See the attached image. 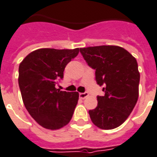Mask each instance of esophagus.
<instances>
[{
    "instance_id": "34e87169",
    "label": "esophagus",
    "mask_w": 157,
    "mask_h": 157,
    "mask_svg": "<svg viewBox=\"0 0 157 157\" xmlns=\"http://www.w3.org/2000/svg\"><path fill=\"white\" fill-rule=\"evenodd\" d=\"M89 95V93L88 92H84V93H79V98L80 99H85Z\"/></svg>"
}]
</instances>
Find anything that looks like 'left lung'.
<instances>
[{
	"label": "left lung",
	"instance_id": "left-lung-1",
	"mask_svg": "<svg viewBox=\"0 0 157 157\" xmlns=\"http://www.w3.org/2000/svg\"><path fill=\"white\" fill-rule=\"evenodd\" d=\"M88 65L95 70V80L103 86L104 96L89 114L92 123L101 129H113L123 124L136 105L140 72L136 59L117 45L80 48Z\"/></svg>",
	"mask_w": 157,
	"mask_h": 157
}]
</instances>
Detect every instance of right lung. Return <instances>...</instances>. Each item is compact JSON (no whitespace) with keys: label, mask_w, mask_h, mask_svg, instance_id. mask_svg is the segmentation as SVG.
Returning <instances> with one entry per match:
<instances>
[{"label":"right lung","mask_w":157,"mask_h":157,"mask_svg":"<svg viewBox=\"0 0 157 157\" xmlns=\"http://www.w3.org/2000/svg\"><path fill=\"white\" fill-rule=\"evenodd\" d=\"M78 52L79 48L39 49L20 63L18 84L23 104L31 117L45 128L59 129L73 117L78 93L60 90L56 84L63 78L67 64Z\"/></svg>","instance_id":"add662e5"}]
</instances>
